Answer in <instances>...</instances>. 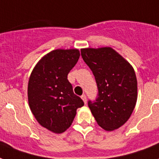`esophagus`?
Masks as SVG:
<instances>
[{
	"mask_svg": "<svg viewBox=\"0 0 159 159\" xmlns=\"http://www.w3.org/2000/svg\"><path fill=\"white\" fill-rule=\"evenodd\" d=\"M81 98H82V99H83L84 103H87V97H86L85 94L82 95V96H81Z\"/></svg>",
	"mask_w": 159,
	"mask_h": 159,
	"instance_id": "1",
	"label": "esophagus"
}]
</instances>
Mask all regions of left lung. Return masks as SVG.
<instances>
[{"instance_id":"8db88e82","label":"left lung","mask_w":159,"mask_h":159,"mask_svg":"<svg viewBox=\"0 0 159 159\" xmlns=\"http://www.w3.org/2000/svg\"><path fill=\"white\" fill-rule=\"evenodd\" d=\"M83 61L93 71L98 97L88 104L98 125L106 130L127 121L137 99V81L132 66L109 47L83 49Z\"/></svg>"}]
</instances>
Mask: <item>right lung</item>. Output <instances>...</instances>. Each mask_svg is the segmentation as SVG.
I'll use <instances>...</instances> for the list:
<instances>
[{
  "label": "right lung",
  "instance_id": "1",
  "mask_svg": "<svg viewBox=\"0 0 159 159\" xmlns=\"http://www.w3.org/2000/svg\"><path fill=\"white\" fill-rule=\"evenodd\" d=\"M79 56L76 49L53 50L38 62L29 78L28 97L32 113L42 126L55 133L67 130L76 109L84 105L67 79Z\"/></svg>",
  "mask_w": 159,
  "mask_h": 159
}]
</instances>
